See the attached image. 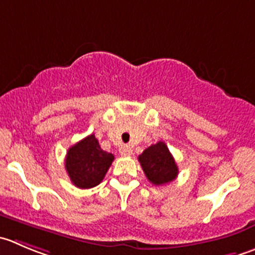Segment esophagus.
Returning a JSON list of instances; mask_svg holds the SVG:
<instances>
[{
    "mask_svg": "<svg viewBox=\"0 0 255 255\" xmlns=\"http://www.w3.org/2000/svg\"><path fill=\"white\" fill-rule=\"evenodd\" d=\"M120 153L122 155H130L132 154V148H130L129 145H122V147L120 148Z\"/></svg>",
    "mask_w": 255,
    "mask_h": 255,
    "instance_id": "esophagus-1",
    "label": "esophagus"
}]
</instances>
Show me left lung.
I'll return each instance as SVG.
<instances>
[{
  "label": "left lung",
  "instance_id": "1",
  "mask_svg": "<svg viewBox=\"0 0 255 255\" xmlns=\"http://www.w3.org/2000/svg\"><path fill=\"white\" fill-rule=\"evenodd\" d=\"M138 160L145 177L152 184H167L177 178L178 167L164 142H158L145 148Z\"/></svg>",
  "mask_w": 255,
  "mask_h": 255
}]
</instances>
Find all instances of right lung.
<instances>
[{"label": "right lung", "instance_id": "obj_1", "mask_svg": "<svg viewBox=\"0 0 255 255\" xmlns=\"http://www.w3.org/2000/svg\"><path fill=\"white\" fill-rule=\"evenodd\" d=\"M113 159L115 155L103 150L95 134H91L68 149L66 170L76 187L88 189L102 182Z\"/></svg>", "mask_w": 255, "mask_h": 255}]
</instances>
